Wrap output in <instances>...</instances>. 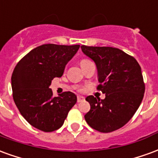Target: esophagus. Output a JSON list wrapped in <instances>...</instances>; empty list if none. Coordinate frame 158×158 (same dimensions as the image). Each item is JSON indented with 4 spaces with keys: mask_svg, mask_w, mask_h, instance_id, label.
<instances>
[{
    "mask_svg": "<svg viewBox=\"0 0 158 158\" xmlns=\"http://www.w3.org/2000/svg\"><path fill=\"white\" fill-rule=\"evenodd\" d=\"M83 101H85V97H84V96H79L77 97V102H81Z\"/></svg>",
    "mask_w": 158,
    "mask_h": 158,
    "instance_id": "esophagus-1",
    "label": "esophagus"
}]
</instances>
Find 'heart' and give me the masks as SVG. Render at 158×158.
I'll use <instances>...</instances> for the list:
<instances>
[{
    "label": "heart",
    "instance_id": "b5f03b06",
    "mask_svg": "<svg viewBox=\"0 0 158 158\" xmlns=\"http://www.w3.org/2000/svg\"><path fill=\"white\" fill-rule=\"evenodd\" d=\"M85 61H88V60H86V59H84V60H82V61H81V62H85ZM81 62H80V63H81Z\"/></svg>",
    "mask_w": 158,
    "mask_h": 158
}]
</instances>
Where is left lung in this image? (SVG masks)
I'll use <instances>...</instances> for the list:
<instances>
[{"label":"left lung","instance_id":"obj_1","mask_svg":"<svg viewBox=\"0 0 158 158\" xmlns=\"http://www.w3.org/2000/svg\"><path fill=\"white\" fill-rule=\"evenodd\" d=\"M81 49L96 63L97 89L106 94L103 100L86 97L90 110L85 115V121L99 132H113L129 122L142 102L145 84L140 66L118 48L81 45Z\"/></svg>","mask_w":158,"mask_h":158}]
</instances>
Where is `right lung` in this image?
Here are the masks:
<instances>
[{
	"label": "right lung",
	"mask_w": 158,
	"mask_h": 158,
	"mask_svg": "<svg viewBox=\"0 0 158 158\" xmlns=\"http://www.w3.org/2000/svg\"><path fill=\"white\" fill-rule=\"evenodd\" d=\"M79 45H40L24 56L12 75V96L27 122L44 132L61 128L77 96L68 91L54 97L49 87L56 77H62L67 63Z\"/></svg>",
	"instance_id": "1"
}]
</instances>
